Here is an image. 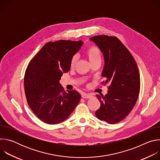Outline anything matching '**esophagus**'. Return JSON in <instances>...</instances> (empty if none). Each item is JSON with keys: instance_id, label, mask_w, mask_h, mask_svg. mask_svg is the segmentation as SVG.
<instances>
[{"instance_id": "esophagus-1", "label": "esophagus", "mask_w": 160, "mask_h": 160, "mask_svg": "<svg viewBox=\"0 0 160 160\" xmlns=\"http://www.w3.org/2000/svg\"><path fill=\"white\" fill-rule=\"evenodd\" d=\"M82 97L83 98H85V99H86V98L90 99V98H92L93 96H92V95L88 94H83L82 95Z\"/></svg>"}]
</instances>
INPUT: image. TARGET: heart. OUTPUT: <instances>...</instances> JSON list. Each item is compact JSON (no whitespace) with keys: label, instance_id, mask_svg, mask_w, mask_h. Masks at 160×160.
Returning a JSON list of instances; mask_svg holds the SVG:
<instances>
[{"label":"heart","instance_id":"heart-1","mask_svg":"<svg viewBox=\"0 0 160 160\" xmlns=\"http://www.w3.org/2000/svg\"><path fill=\"white\" fill-rule=\"evenodd\" d=\"M85 54L91 63L98 60H101V50L95 45H90L85 50ZM78 57L77 55L72 57L70 61V67L72 68H73L75 66Z\"/></svg>","mask_w":160,"mask_h":160}]
</instances>
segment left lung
I'll list each match as a JSON object with an SVG mask.
<instances>
[{"label":"left lung","mask_w":160,"mask_h":160,"mask_svg":"<svg viewBox=\"0 0 160 160\" xmlns=\"http://www.w3.org/2000/svg\"><path fill=\"white\" fill-rule=\"evenodd\" d=\"M90 39L99 48L104 58L102 76L106 80L102 84H109L106 95H96L101 106L96 115L108 123H117L128 115L138 99L141 85L139 68L117 37L102 35Z\"/></svg>","instance_id":"8db88e82"}]
</instances>
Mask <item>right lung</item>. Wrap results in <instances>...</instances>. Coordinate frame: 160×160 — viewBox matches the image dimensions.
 Segmentation results:
<instances>
[{
	"label": "right lung",
	"instance_id": "obj_1",
	"mask_svg": "<svg viewBox=\"0 0 160 160\" xmlns=\"http://www.w3.org/2000/svg\"><path fill=\"white\" fill-rule=\"evenodd\" d=\"M83 42L60 40L49 42L29 62L24 86L27 103L43 122L56 124L67 119L78 104L81 96L67 90L59 83L63 73L70 69L72 57Z\"/></svg>",
	"mask_w": 160,
	"mask_h": 160
}]
</instances>
